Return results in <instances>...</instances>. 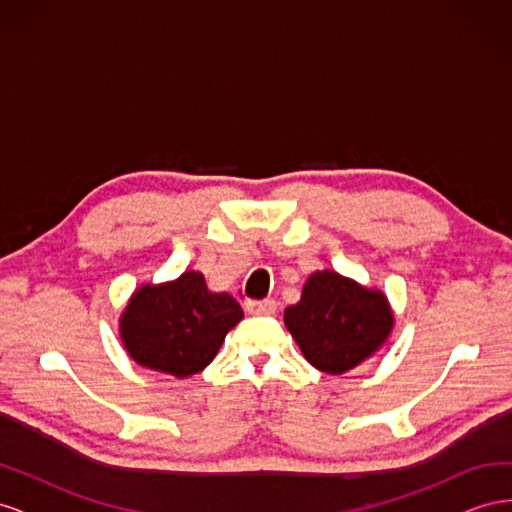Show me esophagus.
<instances>
[{"label":"esophagus","mask_w":512,"mask_h":512,"mask_svg":"<svg viewBox=\"0 0 512 512\" xmlns=\"http://www.w3.org/2000/svg\"><path fill=\"white\" fill-rule=\"evenodd\" d=\"M245 310L254 314V316H269V314H275V310H278V303H275L273 299H262V301H247L245 303Z\"/></svg>","instance_id":"esophagus-1"}]
</instances>
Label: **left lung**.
I'll use <instances>...</instances> for the list:
<instances>
[{
  "label": "left lung",
  "mask_w": 512,
  "mask_h": 512,
  "mask_svg": "<svg viewBox=\"0 0 512 512\" xmlns=\"http://www.w3.org/2000/svg\"><path fill=\"white\" fill-rule=\"evenodd\" d=\"M284 325L316 370L344 375L388 342L394 312L381 290L323 269L308 275Z\"/></svg>",
  "instance_id": "left-lung-1"
}]
</instances>
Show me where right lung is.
Instances as JSON below:
<instances>
[{"label": "right lung", "instance_id": "add662e5", "mask_svg": "<svg viewBox=\"0 0 512 512\" xmlns=\"http://www.w3.org/2000/svg\"><path fill=\"white\" fill-rule=\"evenodd\" d=\"M243 319L239 301L213 293L200 271L135 288L120 314V340L144 368L187 379L209 366Z\"/></svg>", "mask_w": 512, "mask_h": 512}]
</instances>
